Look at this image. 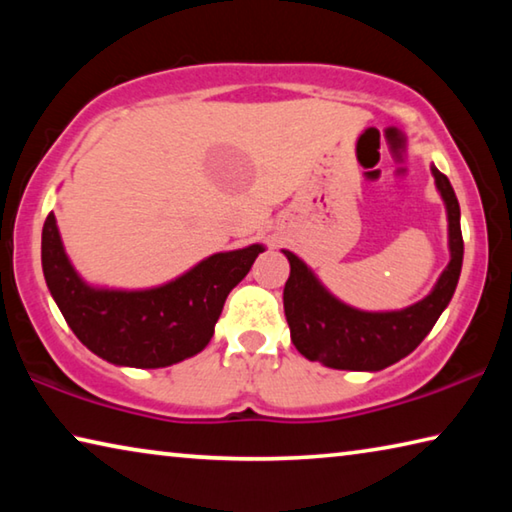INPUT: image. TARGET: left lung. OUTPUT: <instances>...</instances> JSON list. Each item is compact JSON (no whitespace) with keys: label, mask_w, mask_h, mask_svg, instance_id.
<instances>
[{"label":"left lung","mask_w":512,"mask_h":512,"mask_svg":"<svg viewBox=\"0 0 512 512\" xmlns=\"http://www.w3.org/2000/svg\"><path fill=\"white\" fill-rule=\"evenodd\" d=\"M449 221V259L427 298L400 311H361L336 300L311 268L289 250L291 264L284 284V314L291 341L302 357L336 370H384L422 343L452 300L463 266L461 207L445 173L431 167Z\"/></svg>","instance_id":"obj_1"}]
</instances>
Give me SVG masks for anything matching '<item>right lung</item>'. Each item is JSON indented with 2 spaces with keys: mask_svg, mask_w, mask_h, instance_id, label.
I'll list each match as a JSON object with an SVG mask.
<instances>
[{
  "mask_svg": "<svg viewBox=\"0 0 512 512\" xmlns=\"http://www.w3.org/2000/svg\"><path fill=\"white\" fill-rule=\"evenodd\" d=\"M259 253L262 244L210 255L155 289H97L67 259L54 212L42 228V273L60 314L85 348L128 368H164L201 352Z\"/></svg>",
  "mask_w": 512,
  "mask_h": 512,
  "instance_id": "1",
  "label": "right lung"
}]
</instances>
